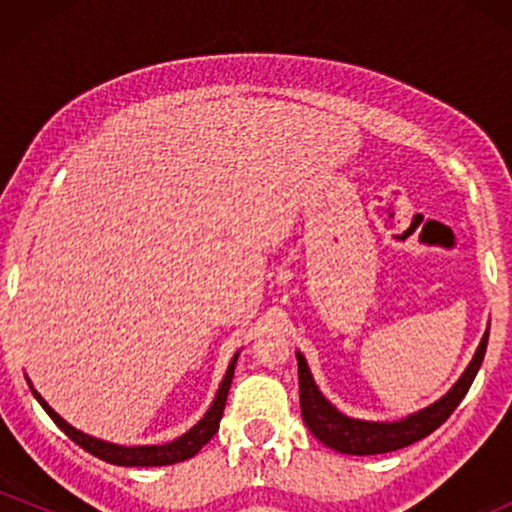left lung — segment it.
Masks as SVG:
<instances>
[{"label":"left lung","instance_id":"8db88e82","mask_svg":"<svg viewBox=\"0 0 512 512\" xmlns=\"http://www.w3.org/2000/svg\"><path fill=\"white\" fill-rule=\"evenodd\" d=\"M486 344H489V330L484 332L479 349L474 351V358L469 361L462 378L452 385L448 395L440 397L431 407L414 411V414L404 416L399 421H363L342 414L330 399H325V395L317 390L308 363H305L301 351H296L298 387H301V416L305 426L310 428V433L322 445L344 452V455H383V452L407 448V445L416 443V440L431 436L440 424L448 421V416L457 409V404L467 395L469 385L477 378L481 361H484L486 354Z\"/></svg>","mask_w":512,"mask_h":512}]
</instances>
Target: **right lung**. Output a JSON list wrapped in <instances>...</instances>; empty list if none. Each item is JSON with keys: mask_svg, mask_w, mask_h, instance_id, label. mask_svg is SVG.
Instances as JSON below:
<instances>
[{"mask_svg": "<svg viewBox=\"0 0 512 512\" xmlns=\"http://www.w3.org/2000/svg\"><path fill=\"white\" fill-rule=\"evenodd\" d=\"M236 361H238V354L233 356L231 363H228L226 375H223L219 392H216L214 402H211L207 414H204L202 419H199L197 424L190 428V431L182 433L180 438L170 440V443H166V445H134V448H125V445H115V443H108V440L86 436V433L76 431L74 426H69L67 421H64L62 416L57 414V411L52 409L50 404L38 395V390H33L31 380H28V385H31L33 397L38 399L40 407L48 411L50 419L55 421V424L60 426L62 431L74 440L76 445H81V448H84L86 452L96 455L98 460H105L110 464H120V467H163V464H175V462H182V460H190V457H195L197 452L202 450L211 438H214V433L219 431V421L223 416V407H226L228 390H231V380H233V370H236Z\"/></svg>", "mask_w": 512, "mask_h": 512, "instance_id": "1", "label": "right lung"}]
</instances>
